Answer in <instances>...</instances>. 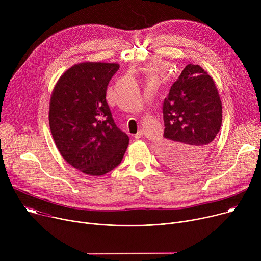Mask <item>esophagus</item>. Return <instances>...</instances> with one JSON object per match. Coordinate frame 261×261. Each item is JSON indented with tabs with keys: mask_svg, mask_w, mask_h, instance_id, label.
Masks as SVG:
<instances>
[{
	"mask_svg": "<svg viewBox=\"0 0 261 261\" xmlns=\"http://www.w3.org/2000/svg\"><path fill=\"white\" fill-rule=\"evenodd\" d=\"M143 134H144V132H143V130H141V129H140V130H138V132H137V133H136V134H135V135H134V137H135V138H137V139H138V138H141V137H142V136H143Z\"/></svg>",
	"mask_w": 261,
	"mask_h": 261,
	"instance_id": "obj_1",
	"label": "esophagus"
}]
</instances>
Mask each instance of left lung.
<instances>
[{
  "label": "left lung",
  "instance_id": "left-lung-1",
  "mask_svg": "<svg viewBox=\"0 0 261 261\" xmlns=\"http://www.w3.org/2000/svg\"><path fill=\"white\" fill-rule=\"evenodd\" d=\"M164 139L161 159L189 171L207 158L222 125V102L214 80L199 65L189 64L171 86L163 103Z\"/></svg>",
  "mask_w": 261,
  "mask_h": 261
}]
</instances>
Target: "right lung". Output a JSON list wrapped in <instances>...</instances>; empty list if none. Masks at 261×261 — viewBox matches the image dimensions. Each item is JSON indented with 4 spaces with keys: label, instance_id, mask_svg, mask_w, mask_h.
<instances>
[{
    "label": "right lung",
    "instance_id": "right-lung-1",
    "mask_svg": "<svg viewBox=\"0 0 261 261\" xmlns=\"http://www.w3.org/2000/svg\"><path fill=\"white\" fill-rule=\"evenodd\" d=\"M117 63L84 62L66 70L49 102V127L62 157L89 175H103L122 161L128 135L114 122L106 102Z\"/></svg>",
    "mask_w": 261,
    "mask_h": 261
}]
</instances>
